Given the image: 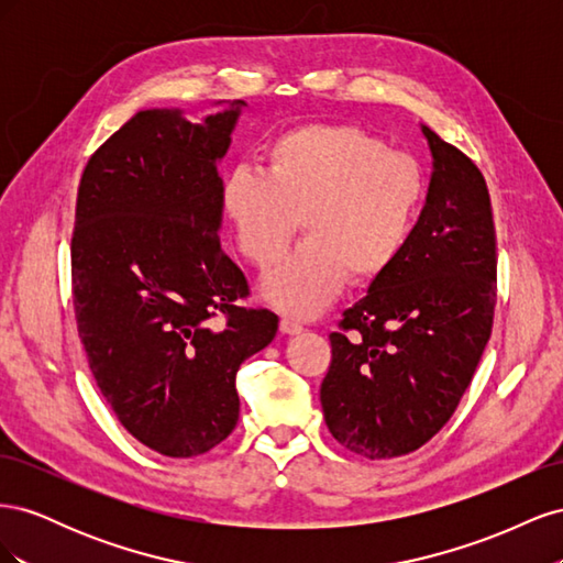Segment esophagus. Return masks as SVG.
Wrapping results in <instances>:
<instances>
[{
    "label": "esophagus",
    "mask_w": 563,
    "mask_h": 563,
    "mask_svg": "<svg viewBox=\"0 0 563 563\" xmlns=\"http://www.w3.org/2000/svg\"><path fill=\"white\" fill-rule=\"evenodd\" d=\"M279 331L284 335H298V333H302V323H298L294 319H282L279 321Z\"/></svg>",
    "instance_id": "obj_1"
}]
</instances>
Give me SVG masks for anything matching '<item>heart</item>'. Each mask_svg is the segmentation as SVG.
Masks as SVG:
<instances>
[{
  "label": "heart",
  "mask_w": 563,
  "mask_h": 563,
  "mask_svg": "<svg viewBox=\"0 0 563 563\" xmlns=\"http://www.w3.org/2000/svg\"><path fill=\"white\" fill-rule=\"evenodd\" d=\"M267 172L236 166L220 203L236 249L275 265L298 228L305 242L261 284L284 314H319L347 282L380 279L411 236L424 195L420 166L350 124H302L269 143Z\"/></svg>",
  "instance_id": "heart-1"
}]
</instances>
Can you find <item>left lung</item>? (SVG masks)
I'll use <instances>...</instances> for the list:
<instances>
[{
    "label": "left lung",
    "instance_id": "8db88e82",
    "mask_svg": "<svg viewBox=\"0 0 563 563\" xmlns=\"http://www.w3.org/2000/svg\"><path fill=\"white\" fill-rule=\"evenodd\" d=\"M432 155L411 236L331 333L321 383L331 434L371 460L406 455L453 416L490 338L496 230L479 168L420 124Z\"/></svg>",
    "mask_w": 563,
    "mask_h": 563
}]
</instances>
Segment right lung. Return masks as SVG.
<instances>
[{"label": "right lung", "instance_id": "obj_1", "mask_svg": "<svg viewBox=\"0 0 563 563\" xmlns=\"http://www.w3.org/2000/svg\"><path fill=\"white\" fill-rule=\"evenodd\" d=\"M199 124L135 112L89 159L73 236V298L96 385L124 428L168 457L218 446L240 420L236 371L277 335L220 249L223 178L244 100ZM223 313L225 322L214 317Z\"/></svg>", "mask_w": 563, "mask_h": 563}]
</instances>
